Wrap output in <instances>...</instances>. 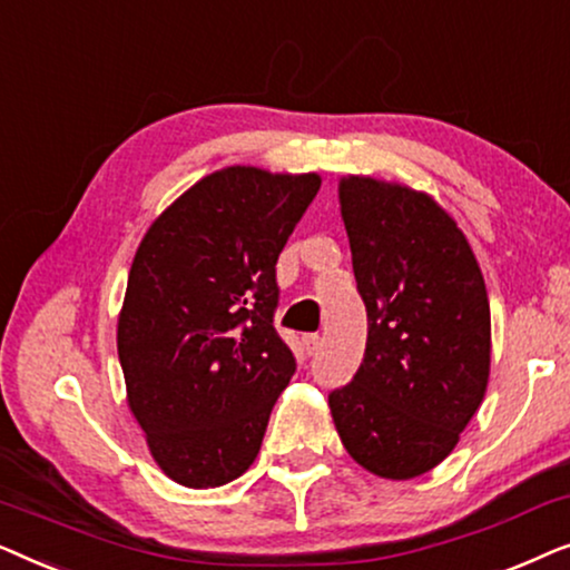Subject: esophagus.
I'll return each mask as SVG.
<instances>
[{
    "mask_svg": "<svg viewBox=\"0 0 570 570\" xmlns=\"http://www.w3.org/2000/svg\"><path fill=\"white\" fill-rule=\"evenodd\" d=\"M303 347H306L308 355H314L316 350L322 347V337H318V334H306V337H303Z\"/></svg>",
    "mask_w": 570,
    "mask_h": 570,
    "instance_id": "obj_1",
    "label": "esophagus"
}]
</instances>
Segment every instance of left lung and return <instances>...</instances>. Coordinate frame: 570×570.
Returning <instances> with one entry per match:
<instances>
[{"label":"left lung","mask_w":570,"mask_h":570,"mask_svg":"<svg viewBox=\"0 0 570 570\" xmlns=\"http://www.w3.org/2000/svg\"><path fill=\"white\" fill-rule=\"evenodd\" d=\"M368 342L330 394L342 446L363 470L412 480L441 464L485 400L490 301L470 240L428 191L373 176L337 184Z\"/></svg>","instance_id":"1"}]
</instances>
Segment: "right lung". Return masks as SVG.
Segmentation results:
<instances>
[{
  "label": "right lung",
  "instance_id": "right-lung-1",
  "mask_svg": "<svg viewBox=\"0 0 570 570\" xmlns=\"http://www.w3.org/2000/svg\"><path fill=\"white\" fill-rule=\"evenodd\" d=\"M318 174L228 166L150 223L116 324L127 404L163 474L207 490L259 454L295 371L277 337L275 264Z\"/></svg>",
  "mask_w": 570,
  "mask_h": 570
}]
</instances>
